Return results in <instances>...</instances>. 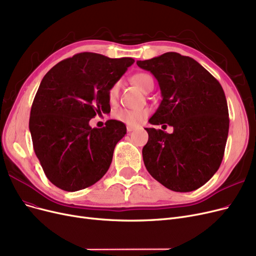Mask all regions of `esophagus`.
I'll return each instance as SVG.
<instances>
[{
    "mask_svg": "<svg viewBox=\"0 0 256 256\" xmlns=\"http://www.w3.org/2000/svg\"><path fill=\"white\" fill-rule=\"evenodd\" d=\"M134 130H135L134 126H126V130L128 132V133H130V132H133Z\"/></svg>",
    "mask_w": 256,
    "mask_h": 256,
    "instance_id": "1",
    "label": "esophagus"
}]
</instances>
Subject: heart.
I'll return each instance as SVG.
<instances>
[{
  "mask_svg": "<svg viewBox=\"0 0 256 256\" xmlns=\"http://www.w3.org/2000/svg\"><path fill=\"white\" fill-rule=\"evenodd\" d=\"M133 81L137 86L144 92H148L154 88V80L148 74L139 72L133 77ZM121 82L114 83L108 90V96L110 103H115L119 97ZM150 114L148 108H119L115 112V118L126 124L137 126L142 122Z\"/></svg>",
  "mask_w": 256,
  "mask_h": 256,
  "instance_id": "b5f03b06",
  "label": "heart"
}]
</instances>
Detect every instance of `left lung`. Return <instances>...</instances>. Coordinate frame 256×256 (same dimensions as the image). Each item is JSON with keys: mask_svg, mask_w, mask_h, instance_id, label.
Here are the masks:
<instances>
[{"mask_svg": "<svg viewBox=\"0 0 256 256\" xmlns=\"http://www.w3.org/2000/svg\"><path fill=\"white\" fill-rule=\"evenodd\" d=\"M157 79L162 100L150 124L168 123L172 134L146 128L142 148L148 172L175 192H191L218 170L229 133V112L220 82L190 56L166 52L137 61Z\"/></svg>", "mask_w": 256, "mask_h": 256, "instance_id": "obj_1", "label": "left lung"}]
</instances>
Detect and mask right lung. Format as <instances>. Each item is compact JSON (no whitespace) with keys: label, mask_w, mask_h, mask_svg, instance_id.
<instances>
[{"label":"right lung","mask_w":256,"mask_h":256,"mask_svg":"<svg viewBox=\"0 0 256 256\" xmlns=\"http://www.w3.org/2000/svg\"><path fill=\"white\" fill-rule=\"evenodd\" d=\"M134 62L81 52L56 64L42 79L30 130L46 177L61 190L88 188L108 172L126 126L108 120L104 128H92L90 120L110 110L108 90Z\"/></svg>","instance_id":"right-lung-1"}]
</instances>
